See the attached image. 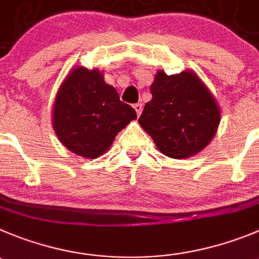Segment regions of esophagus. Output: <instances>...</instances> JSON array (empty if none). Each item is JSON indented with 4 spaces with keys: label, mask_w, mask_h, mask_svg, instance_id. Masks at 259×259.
Returning <instances> with one entry per match:
<instances>
[{
    "label": "esophagus",
    "mask_w": 259,
    "mask_h": 259,
    "mask_svg": "<svg viewBox=\"0 0 259 259\" xmlns=\"http://www.w3.org/2000/svg\"><path fill=\"white\" fill-rule=\"evenodd\" d=\"M133 107H134V110H135V112H137V115L141 116L142 111H143V105H142V103H135V105L133 106Z\"/></svg>",
    "instance_id": "1"
}]
</instances>
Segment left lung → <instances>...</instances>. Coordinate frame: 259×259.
Segmentation results:
<instances>
[{
	"instance_id": "left-lung-1",
	"label": "left lung",
	"mask_w": 259,
	"mask_h": 259,
	"mask_svg": "<svg viewBox=\"0 0 259 259\" xmlns=\"http://www.w3.org/2000/svg\"><path fill=\"white\" fill-rule=\"evenodd\" d=\"M151 93L152 100L138 122L159 151L171 158H188L208 146L221 115L216 100L195 72L167 75L159 70Z\"/></svg>"
}]
</instances>
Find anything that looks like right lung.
<instances>
[{
    "label": "right lung",
    "mask_w": 259,
    "mask_h": 259,
    "mask_svg": "<svg viewBox=\"0 0 259 259\" xmlns=\"http://www.w3.org/2000/svg\"><path fill=\"white\" fill-rule=\"evenodd\" d=\"M135 118L134 108L120 101L102 72L79 66L70 71L57 92L52 125L69 151L93 159L105 153L116 135Z\"/></svg>",
    "instance_id": "1"
}]
</instances>
